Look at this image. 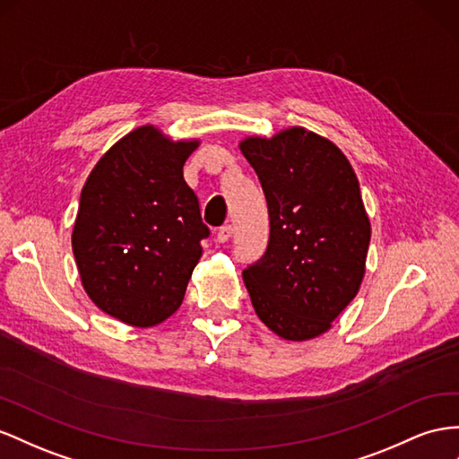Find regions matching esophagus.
<instances>
[{
  "label": "esophagus",
  "instance_id": "1",
  "mask_svg": "<svg viewBox=\"0 0 459 459\" xmlns=\"http://www.w3.org/2000/svg\"><path fill=\"white\" fill-rule=\"evenodd\" d=\"M231 233H233V228H231L230 224H224V226H220V228H218L216 238H218V241H220V243H224V241H228V239L231 238Z\"/></svg>",
  "mask_w": 459,
  "mask_h": 459
}]
</instances>
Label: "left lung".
I'll list each match as a JSON object with an SVG mask.
<instances>
[{"mask_svg": "<svg viewBox=\"0 0 459 459\" xmlns=\"http://www.w3.org/2000/svg\"><path fill=\"white\" fill-rule=\"evenodd\" d=\"M241 152L268 204L264 255L243 280L258 318L286 340L330 328L361 286L370 224L359 181L336 144L303 127L251 137Z\"/></svg>", "mask_w": 459, "mask_h": 459, "instance_id": "obj_1", "label": "left lung"}]
</instances>
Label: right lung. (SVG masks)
Wrapping results in <instances>:
<instances>
[{
  "mask_svg": "<svg viewBox=\"0 0 459 459\" xmlns=\"http://www.w3.org/2000/svg\"><path fill=\"white\" fill-rule=\"evenodd\" d=\"M196 144L139 127L109 148L82 187L73 230L82 286L126 325L154 326L176 313L201 258L210 230L183 179Z\"/></svg>",
  "mask_w": 459,
  "mask_h": 459,
  "instance_id": "add662e5",
  "label": "right lung"
}]
</instances>
